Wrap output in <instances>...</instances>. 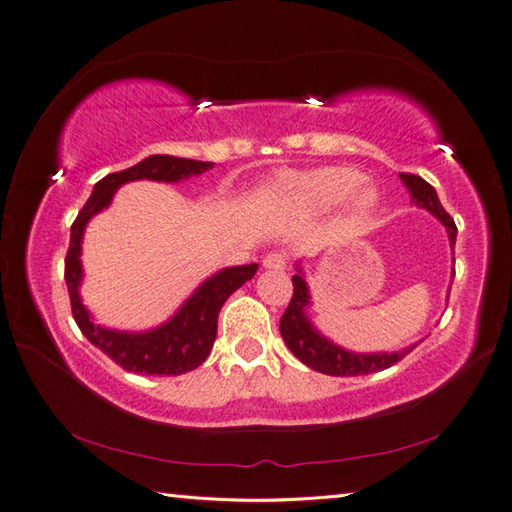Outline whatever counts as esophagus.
Here are the masks:
<instances>
[{
  "label": "esophagus",
  "instance_id": "34e87169",
  "mask_svg": "<svg viewBox=\"0 0 512 512\" xmlns=\"http://www.w3.org/2000/svg\"><path fill=\"white\" fill-rule=\"evenodd\" d=\"M287 254L283 252H269L265 258H263V267L265 269H285L287 267Z\"/></svg>",
  "mask_w": 512,
  "mask_h": 512
}]
</instances>
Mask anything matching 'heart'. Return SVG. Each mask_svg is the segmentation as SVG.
<instances>
[{"mask_svg":"<svg viewBox=\"0 0 512 512\" xmlns=\"http://www.w3.org/2000/svg\"><path fill=\"white\" fill-rule=\"evenodd\" d=\"M278 187L283 194L314 209H330L352 194L354 214L368 216L379 205V191L372 185H363V173L352 167H323L307 173H289L278 180Z\"/></svg>","mask_w":512,"mask_h":512,"instance_id":"obj_1","label":"heart"}]
</instances>
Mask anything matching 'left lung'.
I'll return each mask as SVG.
<instances>
[{"label": "left lung", "instance_id": "left-lung-1", "mask_svg": "<svg viewBox=\"0 0 512 512\" xmlns=\"http://www.w3.org/2000/svg\"><path fill=\"white\" fill-rule=\"evenodd\" d=\"M403 185L408 187L412 202L417 207L428 209L432 216L441 220V225L446 227L450 247L457 243V225L455 220L448 216V211L441 207L437 191L426 180L414 176V173H401ZM294 283V294L292 301H289L285 314L281 316V336L285 345L292 350L298 361H303L307 368L316 372L330 374V376H359V374H372L392 368L394 363L401 361L403 356L410 354L417 343L410 347H403L399 352H350L345 347L332 343L330 339L316 330L310 318H307V307H310V289L303 278L301 267H298V274L292 276Z\"/></svg>", "mask_w": 512, "mask_h": 512}]
</instances>
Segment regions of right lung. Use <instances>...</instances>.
I'll list each match as a JSON object with an SVG mask.
<instances>
[{
    "label": "right lung",
    "mask_w": 512,
    "mask_h": 512,
    "mask_svg": "<svg viewBox=\"0 0 512 512\" xmlns=\"http://www.w3.org/2000/svg\"><path fill=\"white\" fill-rule=\"evenodd\" d=\"M211 162L176 158V156H149L138 165L118 173H109L100 182H95L91 198L86 200L75 223L71 225V243L64 260V281L69 287L71 310L77 327L95 347L109 356L127 372L136 374H185L196 370L207 359L216 341L218 314L227 298L240 285L252 281L258 265H238L220 269L209 276L194 294H191L180 310L167 323L153 327L149 332H118L93 323L89 310L82 305L80 283H82V238L89 220L111 205L113 194L122 185L133 180H156V182H180L191 176H200L211 169Z\"/></svg>",
    "instance_id": "obj_1"
}]
</instances>
